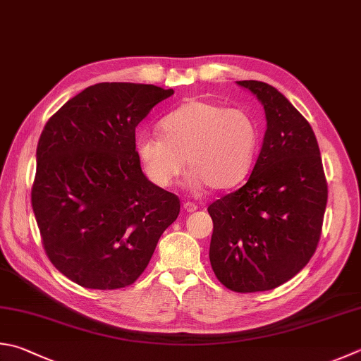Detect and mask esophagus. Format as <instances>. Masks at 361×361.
<instances>
[{
  "label": "esophagus",
  "mask_w": 361,
  "mask_h": 361,
  "mask_svg": "<svg viewBox=\"0 0 361 361\" xmlns=\"http://www.w3.org/2000/svg\"><path fill=\"white\" fill-rule=\"evenodd\" d=\"M183 209H185L187 212H195V210L198 209V206H196V204L192 201H187V202H183Z\"/></svg>",
  "instance_id": "34e87169"
}]
</instances>
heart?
<instances>
[{
  "mask_svg": "<svg viewBox=\"0 0 361 361\" xmlns=\"http://www.w3.org/2000/svg\"><path fill=\"white\" fill-rule=\"evenodd\" d=\"M163 135L140 133L137 154L149 179L173 185L185 168L190 185L226 190L250 174L259 151V126L242 108L190 100L160 122Z\"/></svg>",
  "mask_w": 361,
  "mask_h": 361,
  "instance_id": "obj_1",
  "label": "heart"
}]
</instances>
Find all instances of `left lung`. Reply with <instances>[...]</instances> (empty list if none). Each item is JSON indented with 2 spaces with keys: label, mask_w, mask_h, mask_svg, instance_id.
I'll return each instance as SVG.
<instances>
[{
  "label": "left lung",
  "mask_w": 361,
  "mask_h": 361,
  "mask_svg": "<svg viewBox=\"0 0 361 361\" xmlns=\"http://www.w3.org/2000/svg\"><path fill=\"white\" fill-rule=\"evenodd\" d=\"M261 100L267 119L247 183L207 207L210 265L234 292L270 290L295 276L321 239L327 206L321 151L310 122L274 86L237 81Z\"/></svg>",
  "instance_id": "obj_1"
}]
</instances>
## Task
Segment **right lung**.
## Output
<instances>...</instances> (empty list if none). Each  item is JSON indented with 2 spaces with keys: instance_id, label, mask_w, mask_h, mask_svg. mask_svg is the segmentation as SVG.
<instances>
[{
  "instance_id": "right-lung-1",
  "label": "right lung",
  "mask_w": 361,
  "mask_h": 361,
  "mask_svg": "<svg viewBox=\"0 0 361 361\" xmlns=\"http://www.w3.org/2000/svg\"><path fill=\"white\" fill-rule=\"evenodd\" d=\"M173 90L97 83L59 108L37 142L31 204L45 253L87 289L130 286L180 201L141 171L135 128Z\"/></svg>"
}]
</instances>
